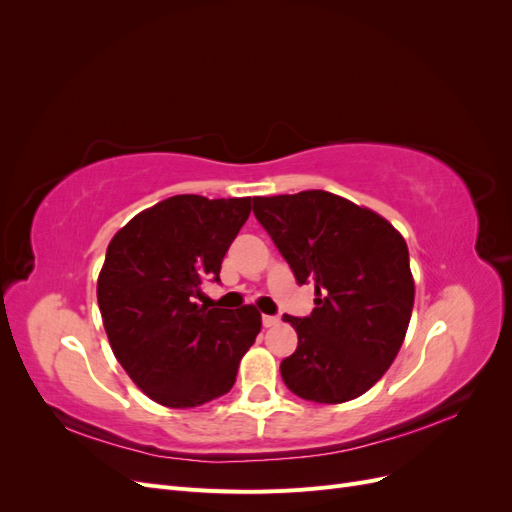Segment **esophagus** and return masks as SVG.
<instances>
[{"mask_svg":"<svg viewBox=\"0 0 512 512\" xmlns=\"http://www.w3.org/2000/svg\"><path fill=\"white\" fill-rule=\"evenodd\" d=\"M280 322L277 316H262V327H273V324Z\"/></svg>","mask_w":512,"mask_h":512,"instance_id":"esophagus-1","label":"esophagus"}]
</instances>
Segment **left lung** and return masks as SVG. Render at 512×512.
<instances>
[{
  "mask_svg": "<svg viewBox=\"0 0 512 512\" xmlns=\"http://www.w3.org/2000/svg\"><path fill=\"white\" fill-rule=\"evenodd\" d=\"M297 282H314L316 307L284 314L299 346L282 361L288 389L316 404H344L369 391L404 344L414 305L408 245L382 215L324 190L256 196Z\"/></svg>",
  "mask_w": 512,
  "mask_h": 512,
  "instance_id": "8db88e82",
  "label": "left lung"
}]
</instances>
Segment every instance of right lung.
<instances>
[{
    "label": "right lung",
    "mask_w": 512,
    "mask_h": 512,
    "mask_svg": "<svg viewBox=\"0 0 512 512\" xmlns=\"http://www.w3.org/2000/svg\"><path fill=\"white\" fill-rule=\"evenodd\" d=\"M252 198L179 194L138 213L108 243L98 305L121 367L166 408L226 395L260 333L254 305H198L220 282L222 260L250 218Z\"/></svg>",
    "instance_id": "right-lung-1"
}]
</instances>
